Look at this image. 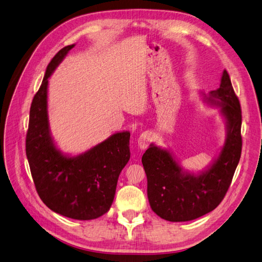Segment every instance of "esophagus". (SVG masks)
Here are the masks:
<instances>
[{
    "instance_id": "1",
    "label": "esophagus",
    "mask_w": 262,
    "mask_h": 262,
    "mask_svg": "<svg viewBox=\"0 0 262 262\" xmlns=\"http://www.w3.org/2000/svg\"><path fill=\"white\" fill-rule=\"evenodd\" d=\"M151 140H152V136H151V133H149V132L142 133L140 136H139V138H138V147L141 150L147 149V147L149 146V143L151 142Z\"/></svg>"
}]
</instances>
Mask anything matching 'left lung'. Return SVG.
I'll return each mask as SVG.
<instances>
[{"label": "left lung", "mask_w": 262, "mask_h": 262, "mask_svg": "<svg viewBox=\"0 0 262 262\" xmlns=\"http://www.w3.org/2000/svg\"><path fill=\"white\" fill-rule=\"evenodd\" d=\"M204 96L211 106L220 107L226 137L220 154L204 171H185L170 152L151 143L142 156L151 209L171 222L195 220L214 210L223 200L242 154V111L230 76L224 70L220 87Z\"/></svg>", "instance_id": "left-lung-1"}]
</instances>
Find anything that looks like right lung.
I'll use <instances>...</instances> for the list:
<instances>
[{"label":"right lung","mask_w":262,"mask_h":262,"mask_svg":"<svg viewBox=\"0 0 262 262\" xmlns=\"http://www.w3.org/2000/svg\"><path fill=\"white\" fill-rule=\"evenodd\" d=\"M74 47L67 46L56 53L33 97L26 155L38 195L48 208L75 220H94L112 206L117 180L130 158V133H115L74 157L56 147L49 124V77Z\"/></svg>","instance_id":"obj_1"}]
</instances>
